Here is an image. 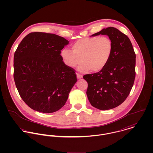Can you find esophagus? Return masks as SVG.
<instances>
[{
    "mask_svg": "<svg viewBox=\"0 0 153 153\" xmlns=\"http://www.w3.org/2000/svg\"><path fill=\"white\" fill-rule=\"evenodd\" d=\"M76 76H77L78 79H81L82 78V75L81 74H76Z\"/></svg>",
    "mask_w": 153,
    "mask_h": 153,
    "instance_id": "esophagus-1",
    "label": "esophagus"
}]
</instances>
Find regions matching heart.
<instances>
[{"label": "heart", "instance_id": "obj_1", "mask_svg": "<svg viewBox=\"0 0 153 153\" xmlns=\"http://www.w3.org/2000/svg\"><path fill=\"white\" fill-rule=\"evenodd\" d=\"M72 51L64 48L61 56L66 65L79 68L82 72L102 70L107 65L113 49L112 41L107 36H94L79 39L72 45Z\"/></svg>", "mask_w": 153, "mask_h": 153}]
</instances>
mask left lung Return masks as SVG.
<instances>
[{
    "mask_svg": "<svg viewBox=\"0 0 153 153\" xmlns=\"http://www.w3.org/2000/svg\"><path fill=\"white\" fill-rule=\"evenodd\" d=\"M107 35L113 49L107 65L98 72L84 75L88 82L87 95L91 105L107 110L121 104L127 98L135 77V53L128 37L108 27L92 36Z\"/></svg>",
    "mask_w": 153,
    "mask_h": 153,
    "instance_id": "8db88e82",
    "label": "left lung"
}]
</instances>
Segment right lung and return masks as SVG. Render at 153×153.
Returning <instances> with one entry per match:
<instances>
[{
  "instance_id": "obj_1",
  "label": "right lung",
  "mask_w": 153,
  "mask_h": 153,
  "mask_svg": "<svg viewBox=\"0 0 153 153\" xmlns=\"http://www.w3.org/2000/svg\"><path fill=\"white\" fill-rule=\"evenodd\" d=\"M69 44L53 33L32 32L14 54L13 77L23 101L32 109L52 113L61 109L77 79L66 65L61 51Z\"/></svg>"
}]
</instances>
